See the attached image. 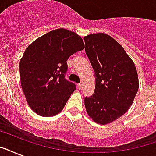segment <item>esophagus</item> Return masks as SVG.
<instances>
[{
	"label": "esophagus",
	"mask_w": 156,
	"mask_h": 156,
	"mask_svg": "<svg viewBox=\"0 0 156 156\" xmlns=\"http://www.w3.org/2000/svg\"><path fill=\"white\" fill-rule=\"evenodd\" d=\"M78 88L79 89V90H81V89L83 88V84H82V83H79V84H78Z\"/></svg>",
	"instance_id": "34e87169"
}]
</instances>
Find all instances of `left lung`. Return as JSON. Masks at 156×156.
<instances>
[{
	"label": "left lung",
	"instance_id": "8db88e82",
	"mask_svg": "<svg viewBox=\"0 0 156 156\" xmlns=\"http://www.w3.org/2000/svg\"><path fill=\"white\" fill-rule=\"evenodd\" d=\"M86 53L95 71V92L84 99L93 121L107 125L123 116L130 108L139 87L132 59L113 38L104 33L84 37Z\"/></svg>",
	"mask_w": 156,
	"mask_h": 156
}]
</instances>
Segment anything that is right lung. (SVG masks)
I'll return each mask as SVG.
<instances>
[{
    "label": "right lung",
    "mask_w": 156,
    "mask_h": 156,
    "mask_svg": "<svg viewBox=\"0 0 156 156\" xmlns=\"http://www.w3.org/2000/svg\"><path fill=\"white\" fill-rule=\"evenodd\" d=\"M84 48L79 35L63 28L48 32L27 48L19 63L21 85L35 113L53 116L62 111L76 89L65 78L66 61Z\"/></svg>",
    "instance_id": "1"
}]
</instances>
